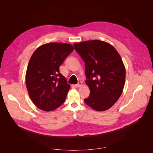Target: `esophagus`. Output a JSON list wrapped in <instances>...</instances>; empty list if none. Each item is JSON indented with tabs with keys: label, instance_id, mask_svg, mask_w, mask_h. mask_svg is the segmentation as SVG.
Instances as JSON below:
<instances>
[{
	"label": "esophagus",
	"instance_id": "esophagus-1",
	"mask_svg": "<svg viewBox=\"0 0 153 153\" xmlns=\"http://www.w3.org/2000/svg\"><path fill=\"white\" fill-rule=\"evenodd\" d=\"M82 85V82H78V84H76L75 86L76 87H81Z\"/></svg>",
	"mask_w": 153,
	"mask_h": 153
}]
</instances>
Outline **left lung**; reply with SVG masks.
<instances>
[{"label": "left lung", "instance_id": "1", "mask_svg": "<svg viewBox=\"0 0 153 153\" xmlns=\"http://www.w3.org/2000/svg\"><path fill=\"white\" fill-rule=\"evenodd\" d=\"M74 48L85 62L89 98L85 103L97 111H105L121 96L126 70L117 51L110 44L100 40L75 43Z\"/></svg>", "mask_w": 153, "mask_h": 153}]
</instances>
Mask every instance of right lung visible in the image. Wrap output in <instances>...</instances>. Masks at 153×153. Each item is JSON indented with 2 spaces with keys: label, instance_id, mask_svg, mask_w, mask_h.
<instances>
[{
  "label": "right lung",
  "instance_id": "1",
  "mask_svg": "<svg viewBox=\"0 0 153 153\" xmlns=\"http://www.w3.org/2000/svg\"><path fill=\"white\" fill-rule=\"evenodd\" d=\"M74 48L62 43L44 44L37 48L27 66L25 83L29 97L38 108L49 112L64 102L70 85L59 71Z\"/></svg>",
  "mask_w": 153,
  "mask_h": 153
}]
</instances>
